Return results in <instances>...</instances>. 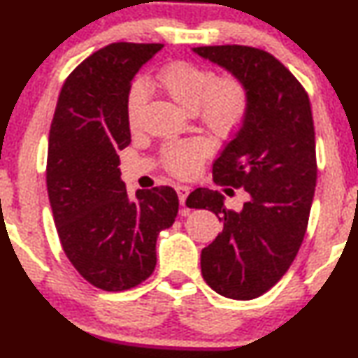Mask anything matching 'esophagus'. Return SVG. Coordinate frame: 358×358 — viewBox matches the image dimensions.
Returning a JSON list of instances; mask_svg holds the SVG:
<instances>
[{"label":"esophagus","instance_id":"1","mask_svg":"<svg viewBox=\"0 0 358 358\" xmlns=\"http://www.w3.org/2000/svg\"><path fill=\"white\" fill-rule=\"evenodd\" d=\"M176 190H178L180 205H184L185 203V199H187V195L190 192L189 187H185V185H178V187H176Z\"/></svg>","mask_w":358,"mask_h":358}]
</instances>
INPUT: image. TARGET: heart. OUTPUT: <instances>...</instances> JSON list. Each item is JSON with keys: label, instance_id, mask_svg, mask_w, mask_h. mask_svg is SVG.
I'll return each mask as SVG.
<instances>
[{"label": "heart", "instance_id": "obj_1", "mask_svg": "<svg viewBox=\"0 0 358 358\" xmlns=\"http://www.w3.org/2000/svg\"><path fill=\"white\" fill-rule=\"evenodd\" d=\"M153 81L166 94L190 112H197L199 120L220 138L229 140L244 129L251 114V91L236 75L220 76L213 68L187 60H173L155 73ZM146 91L141 83H134L127 94V124L138 129ZM212 153V145L205 138H192L169 143L163 148L164 168L178 178H190L202 168Z\"/></svg>", "mask_w": 358, "mask_h": 358}]
</instances>
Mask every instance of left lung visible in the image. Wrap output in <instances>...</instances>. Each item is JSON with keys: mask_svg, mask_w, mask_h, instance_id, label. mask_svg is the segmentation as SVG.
<instances>
[{"mask_svg": "<svg viewBox=\"0 0 358 358\" xmlns=\"http://www.w3.org/2000/svg\"><path fill=\"white\" fill-rule=\"evenodd\" d=\"M241 78L251 91V114L213 163V180L244 189L234 212L218 190L195 189L190 208H207L223 231L202 249L203 280L220 295L252 300L275 285L295 261L305 238L317 179L315 124L308 92L293 73L262 48H194ZM233 190V189H227Z\"/></svg>", "mask_w": 358, "mask_h": 358, "instance_id": "left-lung-1", "label": "left lung"}]
</instances>
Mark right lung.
Segmentation results:
<instances>
[{"label": "right lung", "mask_w": 358, "mask_h": 358, "mask_svg": "<svg viewBox=\"0 0 358 358\" xmlns=\"http://www.w3.org/2000/svg\"><path fill=\"white\" fill-rule=\"evenodd\" d=\"M163 43L115 42L66 78L48 135L47 190L58 238L78 273L106 292L145 282L156 238L173 227L179 199L161 185L127 195L119 151L130 145L125 102L141 65Z\"/></svg>", "instance_id": "1"}]
</instances>
